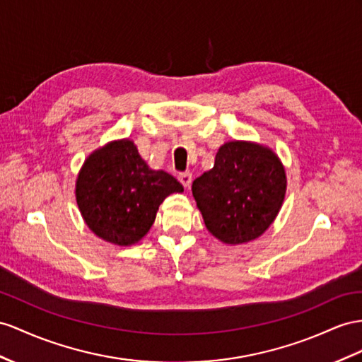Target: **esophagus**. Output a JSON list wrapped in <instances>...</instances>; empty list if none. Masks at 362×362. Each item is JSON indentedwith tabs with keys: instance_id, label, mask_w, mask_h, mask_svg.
I'll use <instances>...</instances> for the list:
<instances>
[{
	"instance_id": "1",
	"label": "esophagus",
	"mask_w": 362,
	"mask_h": 362,
	"mask_svg": "<svg viewBox=\"0 0 362 362\" xmlns=\"http://www.w3.org/2000/svg\"><path fill=\"white\" fill-rule=\"evenodd\" d=\"M179 180L183 185L185 188H189L191 187V182H192V174L189 171H185L179 174Z\"/></svg>"
}]
</instances>
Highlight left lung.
Returning <instances> with one entry per match:
<instances>
[{
	"instance_id": "1",
	"label": "left lung",
	"mask_w": 362,
	"mask_h": 362,
	"mask_svg": "<svg viewBox=\"0 0 362 362\" xmlns=\"http://www.w3.org/2000/svg\"><path fill=\"white\" fill-rule=\"evenodd\" d=\"M191 189L209 233L238 245L271 226L284 200L286 174L271 150L234 141L220 146L214 168L194 180Z\"/></svg>"
}]
</instances>
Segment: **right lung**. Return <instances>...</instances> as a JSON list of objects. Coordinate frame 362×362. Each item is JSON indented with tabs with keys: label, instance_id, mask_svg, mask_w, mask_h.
Wrapping results in <instances>:
<instances>
[{
	"label": "right lung",
	"instance_id": "add662e5",
	"mask_svg": "<svg viewBox=\"0 0 362 362\" xmlns=\"http://www.w3.org/2000/svg\"><path fill=\"white\" fill-rule=\"evenodd\" d=\"M177 179L153 171L132 141L93 153L78 175L76 200L87 226L110 243H137L154 223L160 203L182 192Z\"/></svg>",
	"mask_w": 362,
	"mask_h": 362
}]
</instances>
